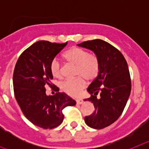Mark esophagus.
I'll use <instances>...</instances> for the list:
<instances>
[{
	"label": "esophagus",
	"instance_id": "1",
	"mask_svg": "<svg viewBox=\"0 0 149 149\" xmlns=\"http://www.w3.org/2000/svg\"><path fill=\"white\" fill-rule=\"evenodd\" d=\"M83 102H84V101H83L82 99H77V100H76V103H77V104H83Z\"/></svg>",
	"mask_w": 149,
	"mask_h": 149
}]
</instances>
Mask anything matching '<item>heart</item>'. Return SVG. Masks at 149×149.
Returning <instances> with one entry per match:
<instances>
[{
	"label": "heart",
	"mask_w": 149,
	"mask_h": 149,
	"mask_svg": "<svg viewBox=\"0 0 149 149\" xmlns=\"http://www.w3.org/2000/svg\"><path fill=\"white\" fill-rule=\"evenodd\" d=\"M63 58L68 63L75 66L76 78L68 79L62 84L63 92L71 96H78L86 85V80L93 81L98 77L100 72V60L97 54L89 53L78 47H72L63 54ZM50 71L54 77H63L61 63L54 59L50 63Z\"/></svg>",
	"instance_id": "1"
}]
</instances>
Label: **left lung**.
<instances>
[{"label":"left lung","mask_w":149,"mask_h":149,"mask_svg":"<svg viewBox=\"0 0 149 149\" xmlns=\"http://www.w3.org/2000/svg\"><path fill=\"white\" fill-rule=\"evenodd\" d=\"M77 45L93 51L99 57V74L87 88L91 97L85 99L93 103L95 110L84 120L90 127L104 128L119 119L130 96L131 81L127 63L119 50L101 39ZM98 93L100 97L97 98Z\"/></svg>","instance_id":"1"}]
</instances>
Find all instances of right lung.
<instances>
[{
  "label": "right lung",
  "instance_id": "1",
  "mask_svg": "<svg viewBox=\"0 0 149 149\" xmlns=\"http://www.w3.org/2000/svg\"><path fill=\"white\" fill-rule=\"evenodd\" d=\"M63 44L39 41L27 48L17 60L13 72L15 97L24 116L35 125L52 129L63 122V110L76 104L74 100L64 93L57 92L54 96L46 95L47 85H52L53 75L50 63L56 55L65 48Z\"/></svg>",
  "mask_w": 149,
  "mask_h": 149
}]
</instances>
